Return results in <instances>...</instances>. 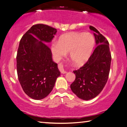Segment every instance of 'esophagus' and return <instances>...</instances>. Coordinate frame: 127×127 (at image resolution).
Returning a JSON list of instances; mask_svg holds the SVG:
<instances>
[{
    "mask_svg": "<svg viewBox=\"0 0 127 127\" xmlns=\"http://www.w3.org/2000/svg\"><path fill=\"white\" fill-rule=\"evenodd\" d=\"M58 68H59V70H60V71H61V72L62 73V74H65V73H66V72L65 71V70H64L63 64H59V65H58Z\"/></svg>",
    "mask_w": 127,
    "mask_h": 127,
    "instance_id": "1",
    "label": "esophagus"
}]
</instances>
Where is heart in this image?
Segmentation results:
<instances>
[{"label":"heart","instance_id":"obj_1","mask_svg":"<svg viewBox=\"0 0 127 127\" xmlns=\"http://www.w3.org/2000/svg\"><path fill=\"white\" fill-rule=\"evenodd\" d=\"M95 38L90 32H72L62 35L58 42H53L51 51L56 61L67 55L76 65L84 64L90 58L95 45Z\"/></svg>","mask_w":127,"mask_h":127}]
</instances>
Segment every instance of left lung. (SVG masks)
I'll return each mask as SVG.
<instances>
[{"label":"left lung","instance_id":"obj_1","mask_svg":"<svg viewBox=\"0 0 127 127\" xmlns=\"http://www.w3.org/2000/svg\"><path fill=\"white\" fill-rule=\"evenodd\" d=\"M90 29L94 32L97 46L87 63L74 70L76 79L70 85L72 92L83 100L92 99L102 91L108 79L111 61L108 41L96 28L90 26Z\"/></svg>","mask_w":127,"mask_h":127}]
</instances>
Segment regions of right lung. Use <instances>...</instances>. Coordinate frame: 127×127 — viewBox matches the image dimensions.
I'll list each match as a JSON object with an SVG mask.
<instances>
[{
	"label": "right lung",
	"mask_w": 127,
	"mask_h": 127,
	"mask_svg": "<svg viewBox=\"0 0 127 127\" xmlns=\"http://www.w3.org/2000/svg\"><path fill=\"white\" fill-rule=\"evenodd\" d=\"M57 29L48 25H33L22 36L17 55L18 78L23 90L35 100L46 97L61 75L58 64L53 61L50 42Z\"/></svg>",
	"instance_id": "1"
}]
</instances>
